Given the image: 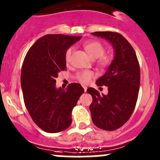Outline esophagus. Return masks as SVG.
<instances>
[{
	"mask_svg": "<svg viewBox=\"0 0 160 160\" xmlns=\"http://www.w3.org/2000/svg\"><path fill=\"white\" fill-rule=\"evenodd\" d=\"M83 88H84V90H85V92H86V91H87V87L85 86V85H83Z\"/></svg>",
	"mask_w": 160,
	"mask_h": 160,
	"instance_id": "1",
	"label": "esophagus"
}]
</instances>
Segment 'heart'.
<instances>
[{"instance_id":"1","label":"heart","mask_w":160,"mask_h":160,"mask_svg":"<svg viewBox=\"0 0 160 160\" xmlns=\"http://www.w3.org/2000/svg\"><path fill=\"white\" fill-rule=\"evenodd\" d=\"M84 49L86 51L89 56L92 59H96V63L98 66L101 68H107L112 62V58L108 55H104L105 52V47L98 41H88L84 43ZM72 49L70 48L66 51L65 59L66 62L68 63L71 59ZM94 77V73L90 70H84L78 72L75 75V78L82 84H88L92 81Z\"/></svg>"}]
</instances>
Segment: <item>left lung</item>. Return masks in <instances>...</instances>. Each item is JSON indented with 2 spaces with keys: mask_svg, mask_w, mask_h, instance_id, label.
I'll use <instances>...</instances> for the list:
<instances>
[{
  "mask_svg": "<svg viewBox=\"0 0 160 160\" xmlns=\"http://www.w3.org/2000/svg\"><path fill=\"white\" fill-rule=\"evenodd\" d=\"M92 34L106 39L114 49V60L96 81L98 86H108L107 95L93 88L87 89L93 98L89 109L94 124L111 131L123 126L134 111L140 88V65L133 48L121 34L110 31Z\"/></svg>",
  "mask_w": 160,
  "mask_h": 160,
  "instance_id": "left-lung-1",
  "label": "left lung"
}]
</instances>
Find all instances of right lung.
<instances>
[{"instance_id": "1", "label": "right lung", "mask_w": 160, "mask_h": 160, "mask_svg": "<svg viewBox=\"0 0 160 160\" xmlns=\"http://www.w3.org/2000/svg\"><path fill=\"white\" fill-rule=\"evenodd\" d=\"M82 37L48 34L36 41L26 55L21 70L22 92L34 123L47 133H58L72 123V111L84 88L71 83L56 88L58 73L66 68L67 49Z\"/></svg>"}]
</instances>
